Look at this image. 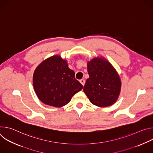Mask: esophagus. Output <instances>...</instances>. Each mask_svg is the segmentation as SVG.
Returning <instances> with one entry per match:
<instances>
[{
  "mask_svg": "<svg viewBox=\"0 0 153 153\" xmlns=\"http://www.w3.org/2000/svg\"><path fill=\"white\" fill-rule=\"evenodd\" d=\"M80 82L81 83V84H82L83 86H84V85H85V80L84 79H81V80H80Z\"/></svg>",
  "mask_w": 153,
  "mask_h": 153,
  "instance_id": "esophagus-1",
  "label": "esophagus"
}]
</instances>
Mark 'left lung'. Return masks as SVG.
<instances>
[{
	"instance_id": "obj_1",
	"label": "left lung",
	"mask_w": 153,
	"mask_h": 153,
	"mask_svg": "<svg viewBox=\"0 0 153 153\" xmlns=\"http://www.w3.org/2000/svg\"><path fill=\"white\" fill-rule=\"evenodd\" d=\"M90 76L85 84L83 91L90 102L99 107L114 103L120 91L119 76L110 62L94 58L87 63Z\"/></svg>"
}]
</instances>
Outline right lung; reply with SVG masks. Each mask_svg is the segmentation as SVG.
<instances>
[{
    "label": "right lung",
    "instance_id": "obj_1",
    "mask_svg": "<svg viewBox=\"0 0 153 153\" xmlns=\"http://www.w3.org/2000/svg\"><path fill=\"white\" fill-rule=\"evenodd\" d=\"M34 91L43 103L61 107L83 88L75 78V73L68 68L67 62L59 56H52L42 62L33 74Z\"/></svg>",
    "mask_w": 153,
    "mask_h": 153
}]
</instances>
